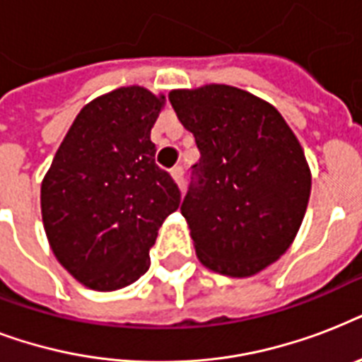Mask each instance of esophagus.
I'll return each mask as SVG.
<instances>
[{
  "label": "esophagus",
  "instance_id": "34e87169",
  "mask_svg": "<svg viewBox=\"0 0 362 362\" xmlns=\"http://www.w3.org/2000/svg\"><path fill=\"white\" fill-rule=\"evenodd\" d=\"M170 175H173V178H175L178 186L184 187L186 180H184V167H182V165H176V167H173V170H170Z\"/></svg>",
  "mask_w": 362,
  "mask_h": 362
}]
</instances>
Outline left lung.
I'll return each instance as SVG.
<instances>
[{"mask_svg": "<svg viewBox=\"0 0 362 362\" xmlns=\"http://www.w3.org/2000/svg\"><path fill=\"white\" fill-rule=\"evenodd\" d=\"M169 101L201 152L180 206L199 259L220 274H255L303 223L312 189L303 148L274 107L238 88L175 90Z\"/></svg>", "mask_w": 362, "mask_h": 362, "instance_id": "obj_1", "label": "left lung"}]
</instances>
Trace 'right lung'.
I'll return each mask as SVG.
<instances>
[{
	"label": "right lung",
	"instance_id": "add662e5",
	"mask_svg": "<svg viewBox=\"0 0 362 362\" xmlns=\"http://www.w3.org/2000/svg\"><path fill=\"white\" fill-rule=\"evenodd\" d=\"M163 98L139 86L78 112L41 186L45 231L58 261L90 289L116 291L150 269L163 220L180 206L175 178L156 163L150 131Z\"/></svg>",
	"mask_w": 362,
	"mask_h": 362
}]
</instances>
